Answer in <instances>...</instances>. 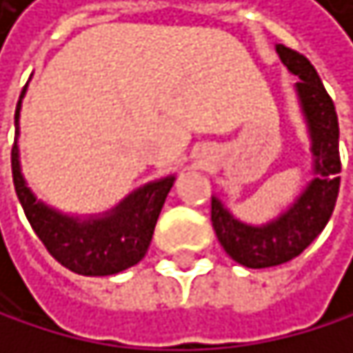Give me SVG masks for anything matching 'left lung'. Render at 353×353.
Wrapping results in <instances>:
<instances>
[{"label": "left lung", "instance_id": "8db88e82", "mask_svg": "<svg viewBox=\"0 0 353 353\" xmlns=\"http://www.w3.org/2000/svg\"><path fill=\"white\" fill-rule=\"evenodd\" d=\"M276 52L284 67L299 77L294 92L312 141L314 179L284 212L263 225H248L236 219L212 196L210 219L221 246L236 263L252 270L282 265L301 254L326 227L341 183L339 121L332 99L324 90L314 65L303 54L282 43L276 46Z\"/></svg>", "mask_w": 353, "mask_h": 353}]
</instances>
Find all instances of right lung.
Segmentation results:
<instances>
[{"instance_id":"1","label":"right lung","mask_w":353,"mask_h":353,"mask_svg":"<svg viewBox=\"0 0 353 353\" xmlns=\"http://www.w3.org/2000/svg\"><path fill=\"white\" fill-rule=\"evenodd\" d=\"M23 99L25 90L14 113L16 137ZM12 179L21 206L48 252L61 265L81 276H113L137 265L151 244L157 216L174 185V174H170L134 189L103 214H65L37 200L29 189L21 170L19 141L12 147Z\"/></svg>"}]
</instances>
